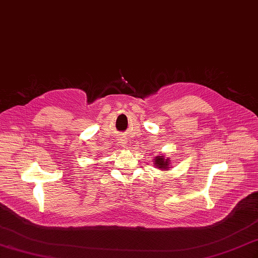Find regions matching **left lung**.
Returning a JSON list of instances; mask_svg holds the SVG:
<instances>
[{"mask_svg": "<svg viewBox=\"0 0 258 258\" xmlns=\"http://www.w3.org/2000/svg\"><path fill=\"white\" fill-rule=\"evenodd\" d=\"M154 166L162 171H168L170 169V159L165 158V156H156Z\"/></svg>", "mask_w": 258, "mask_h": 258, "instance_id": "left-lung-1", "label": "left lung"}]
</instances>
